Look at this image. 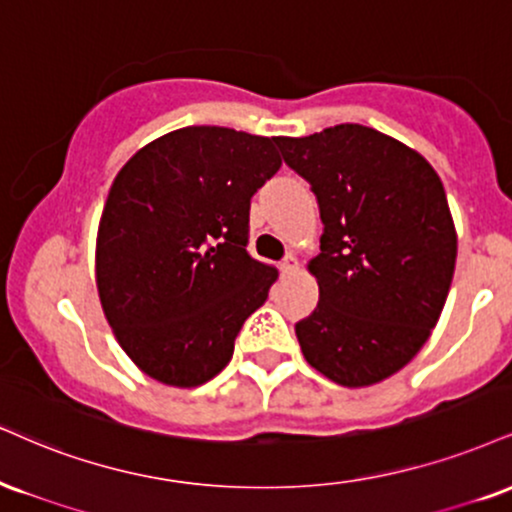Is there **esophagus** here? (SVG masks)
<instances>
[{"instance_id":"1","label":"esophagus","mask_w":512,"mask_h":512,"mask_svg":"<svg viewBox=\"0 0 512 512\" xmlns=\"http://www.w3.org/2000/svg\"><path fill=\"white\" fill-rule=\"evenodd\" d=\"M295 272H298V260H295L293 255L283 257V262H281V274H283V276H291V274H295Z\"/></svg>"}]
</instances>
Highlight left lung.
I'll return each instance as SVG.
<instances>
[{"label":"left lung","mask_w":512,"mask_h":512,"mask_svg":"<svg viewBox=\"0 0 512 512\" xmlns=\"http://www.w3.org/2000/svg\"><path fill=\"white\" fill-rule=\"evenodd\" d=\"M274 143L324 224L310 262L319 303L295 324L305 360L341 386L377 384L424 346L451 288L458 238L441 178L360 123Z\"/></svg>","instance_id":"obj_1"}]
</instances>
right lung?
I'll list each match as a JSON object with an SVG mask.
<instances>
[{
	"instance_id": "add662e5",
	"label": "right lung",
	"mask_w": 512,
	"mask_h": 512,
	"mask_svg": "<svg viewBox=\"0 0 512 512\" xmlns=\"http://www.w3.org/2000/svg\"><path fill=\"white\" fill-rule=\"evenodd\" d=\"M281 169L274 138L188 126L114 178L97 233V291L116 341L147 377L205 384L267 300L276 267L248 252L250 200Z\"/></svg>"
}]
</instances>
